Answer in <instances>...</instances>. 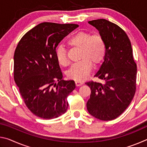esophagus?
Here are the masks:
<instances>
[{"instance_id":"esophagus-1","label":"esophagus","mask_w":147,"mask_h":147,"mask_svg":"<svg viewBox=\"0 0 147 147\" xmlns=\"http://www.w3.org/2000/svg\"><path fill=\"white\" fill-rule=\"evenodd\" d=\"M75 84H76V86H80L82 85V84H84L82 82H79V81H76L75 82Z\"/></svg>"}]
</instances>
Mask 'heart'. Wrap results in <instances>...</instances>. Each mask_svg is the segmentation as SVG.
Masks as SVG:
<instances>
[{"label":"heart","mask_w":147,"mask_h":147,"mask_svg":"<svg viewBox=\"0 0 147 147\" xmlns=\"http://www.w3.org/2000/svg\"><path fill=\"white\" fill-rule=\"evenodd\" d=\"M69 46L80 49V61L74 63L67 71V76L76 81L87 78L94 65H98L104 59L106 45L102 37L98 34L91 35L86 32H78L68 39ZM56 57L58 63L65 66L68 63L66 53L62 47L56 50Z\"/></svg>","instance_id":"b5f03b06"}]
</instances>
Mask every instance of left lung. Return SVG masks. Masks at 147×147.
Wrapping results in <instances>:
<instances>
[{
    "instance_id": "8db88e82",
    "label": "left lung",
    "mask_w": 147,
    "mask_h": 147,
    "mask_svg": "<svg viewBox=\"0 0 147 147\" xmlns=\"http://www.w3.org/2000/svg\"><path fill=\"white\" fill-rule=\"evenodd\" d=\"M88 23L95 27L102 37L106 55L95 74L104 83H86L91 91L87 109L94 117L111 121L124 112L135 94L137 65L130 41L123 29L104 19Z\"/></svg>"
}]
</instances>
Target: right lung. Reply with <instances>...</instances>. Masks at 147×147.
<instances>
[{"instance_id": "right-lung-1", "label": "right lung", "mask_w": 147, "mask_h": 147, "mask_svg": "<svg viewBox=\"0 0 147 147\" xmlns=\"http://www.w3.org/2000/svg\"><path fill=\"white\" fill-rule=\"evenodd\" d=\"M77 27L40 23L24 35L15 51L14 80L27 108L39 117L57 118L67 109V97L76 85L74 80H62L56 52L59 42Z\"/></svg>"}]
</instances>
